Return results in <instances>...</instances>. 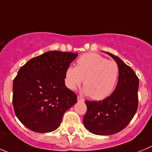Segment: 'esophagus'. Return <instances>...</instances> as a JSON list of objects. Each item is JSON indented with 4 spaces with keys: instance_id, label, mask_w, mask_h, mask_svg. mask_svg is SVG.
Returning a JSON list of instances; mask_svg holds the SVG:
<instances>
[{
    "instance_id": "34e87169",
    "label": "esophagus",
    "mask_w": 152,
    "mask_h": 152,
    "mask_svg": "<svg viewBox=\"0 0 152 152\" xmlns=\"http://www.w3.org/2000/svg\"><path fill=\"white\" fill-rule=\"evenodd\" d=\"M77 100H78V102H84V101H85V99H84L82 97H81L80 96H78Z\"/></svg>"
}]
</instances>
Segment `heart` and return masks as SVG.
<instances>
[{"mask_svg": "<svg viewBox=\"0 0 152 152\" xmlns=\"http://www.w3.org/2000/svg\"><path fill=\"white\" fill-rule=\"evenodd\" d=\"M119 74L120 69L115 61L89 53L78 58L76 67L69 66L66 69L64 82L69 89L75 90L84 79V93L94 99L101 100L114 91Z\"/></svg>", "mask_w": 152, "mask_h": 152, "instance_id": "1", "label": "heart"}]
</instances>
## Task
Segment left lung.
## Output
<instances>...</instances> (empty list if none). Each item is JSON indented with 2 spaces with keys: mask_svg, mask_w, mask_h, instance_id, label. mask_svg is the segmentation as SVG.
<instances>
[{
  "mask_svg": "<svg viewBox=\"0 0 152 152\" xmlns=\"http://www.w3.org/2000/svg\"><path fill=\"white\" fill-rule=\"evenodd\" d=\"M120 69L118 83L111 95L100 101H85V127L97 135L118 133L129 124L138 107L139 79L132 68L118 56L107 53Z\"/></svg>",
  "mask_w": 152,
  "mask_h": 152,
  "instance_id": "obj_1",
  "label": "left lung"
}]
</instances>
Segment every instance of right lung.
Returning a JSON list of instances; mask_svg holds the SVG:
<instances>
[{
	"label": "right lung",
	"instance_id": "right-lung-1",
	"mask_svg": "<svg viewBox=\"0 0 152 152\" xmlns=\"http://www.w3.org/2000/svg\"><path fill=\"white\" fill-rule=\"evenodd\" d=\"M77 55L50 51L19 69L13 80L12 104L16 117L29 130L55 131L64 112L77 102V95L64 83L66 69Z\"/></svg>",
	"mask_w": 152,
	"mask_h": 152
}]
</instances>
